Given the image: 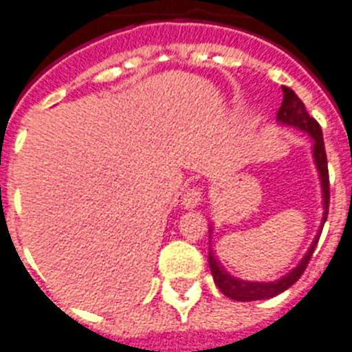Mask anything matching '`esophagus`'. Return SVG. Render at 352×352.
<instances>
[{
	"label": "esophagus",
	"instance_id": "34e87169",
	"mask_svg": "<svg viewBox=\"0 0 352 352\" xmlns=\"http://www.w3.org/2000/svg\"><path fill=\"white\" fill-rule=\"evenodd\" d=\"M203 199V190L199 186H192V188L184 190L183 194V205L186 209H196L197 205Z\"/></svg>",
	"mask_w": 352,
	"mask_h": 352
}]
</instances>
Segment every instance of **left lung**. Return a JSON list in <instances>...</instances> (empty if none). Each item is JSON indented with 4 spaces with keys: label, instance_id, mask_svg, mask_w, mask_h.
Wrapping results in <instances>:
<instances>
[{
    "label": "left lung",
    "instance_id": "left-lung-1",
    "mask_svg": "<svg viewBox=\"0 0 352 352\" xmlns=\"http://www.w3.org/2000/svg\"><path fill=\"white\" fill-rule=\"evenodd\" d=\"M283 100L280 110L276 113L278 121L287 126H295V129L308 132L311 140H314V160L319 171V179H321V190H322V223L327 222L329 216V203H330V183H329V162H327V151H324V142H322V132L319 123L315 121L314 117L306 111V106L300 98L295 95V91L289 89L283 85ZM321 236V229L315 235L311 246L306 252V256L302 257L300 263L296 265L295 269L282 276L280 280L274 282H246V280H239L235 276L228 274L220 263L216 261L212 252H209V267L214 278V283L218 289L222 291L223 295L233 298L239 302H252V300H265V298H272V296L280 295L285 289H289L293 283L304 274V270L308 267L309 259L314 256V250L319 242Z\"/></svg>",
    "mask_w": 352,
    "mask_h": 352
}]
</instances>
